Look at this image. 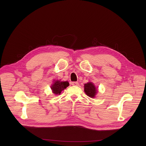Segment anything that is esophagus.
<instances>
[{
	"label": "esophagus",
	"instance_id": "obj_1",
	"mask_svg": "<svg viewBox=\"0 0 146 146\" xmlns=\"http://www.w3.org/2000/svg\"><path fill=\"white\" fill-rule=\"evenodd\" d=\"M72 85L73 86H79V83L78 82H72Z\"/></svg>",
	"mask_w": 146,
	"mask_h": 146
}]
</instances>
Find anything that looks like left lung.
<instances>
[{
    "instance_id": "8db88e82",
    "label": "left lung",
    "mask_w": 146,
    "mask_h": 146,
    "mask_svg": "<svg viewBox=\"0 0 146 146\" xmlns=\"http://www.w3.org/2000/svg\"><path fill=\"white\" fill-rule=\"evenodd\" d=\"M84 91L86 95L92 98L95 97L98 92L96 87L92 82H89L84 84Z\"/></svg>"
}]
</instances>
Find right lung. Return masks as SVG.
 Returning a JSON list of instances; mask_svg holds the SVG:
<instances>
[{"label":"right lung","instance_id":"1","mask_svg":"<svg viewBox=\"0 0 146 146\" xmlns=\"http://www.w3.org/2000/svg\"><path fill=\"white\" fill-rule=\"evenodd\" d=\"M69 86V83L68 81L55 80L51 86V88L55 95H59L62 91L66 88Z\"/></svg>","mask_w":146,"mask_h":146}]
</instances>
